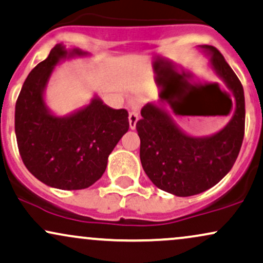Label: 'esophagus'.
Returning <instances> with one entry per match:
<instances>
[{"instance_id":"34e87169","label":"esophagus","mask_w":263,"mask_h":263,"mask_svg":"<svg viewBox=\"0 0 263 263\" xmlns=\"http://www.w3.org/2000/svg\"><path fill=\"white\" fill-rule=\"evenodd\" d=\"M138 120H139L138 113L135 112V110H132V112L129 113V128H130L132 130H134V129H135Z\"/></svg>"}]
</instances>
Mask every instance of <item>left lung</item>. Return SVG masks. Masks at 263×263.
I'll return each mask as SVG.
<instances>
[{
	"label": "left lung",
	"mask_w": 263,
	"mask_h": 263,
	"mask_svg": "<svg viewBox=\"0 0 263 263\" xmlns=\"http://www.w3.org/2000/svg\"><path fill=\"white\" fill-rule=\"evenodd\" d=\"M209 66L234 98V114L224 128L206 137H193L181 128L165 108L147 102L137 123L140 161L157 188L177 197L209 190L223 180L235 163L245 132V96L223 55L212 45H198Z\"/></svg>",
	"instance_id": "left-lung-1"
}]
</instances>
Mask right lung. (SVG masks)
Wrapping results in <instances>:
<instances>
[{"instance_id": "right-lung-1", "label": "right lung", "mask_w": 263, "mask_h": 263, "mask_svg": "<svg viewBox=\"0 0 263 263\" xmlns=\"http://www.w3.org/2000/svg\"><path fill=\"white\" fill-rule=\"evenodd\" d=\"M86 57L88 52L79 48L55 45L30 71L15 103L14 129L22 160L34 177L58 190H83L100 180L108 156L129 129L128 112L113 109L97 95L66 116L49 108L45 92L55 67Z\"/></svg>"}]
</instances>
